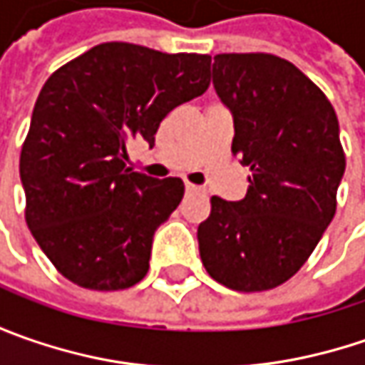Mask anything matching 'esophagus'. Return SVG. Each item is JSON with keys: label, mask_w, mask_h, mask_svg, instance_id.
<instances>
[{"label": "esophagus", "mask_w": 365, "mask_h": 365, "mask_svg": "<svg viewBox=\"0 0 365 365\" xmlns=\"http://www.w3.org/2000/svg\"><path fill=\"white\" fill-rule=\"evenodd\" d=\"M185 189H187V192H197V190H201V189H199V187L190 185V182H187V185H185Z\"/></svg>", "instance_id": "34e87169"}]
</instances>
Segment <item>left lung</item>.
I'll use <instances>...</instances> for the list:
<instances>
[{"label": "left lung", "mask_w": 365, "mask_h": 365, "mask_svg": "<svg viewBox=\"0 0 365 365\" xmlns=\"http://www.w3.org/2000/svg\"><path fill=\"white\" fill-rule=\"evenodd\" d=\"M213 85L232 109L233 156L252 176L242 201L211 197L201 259L223 287L270 290L301 270L335 215L339 121L325 93L274 54H217Z\"/></svg>", "instance_id": "left-lung-1"}]
</instances>
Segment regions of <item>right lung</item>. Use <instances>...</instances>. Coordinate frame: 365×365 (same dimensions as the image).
<instances>
[{"label":"right lung","mask_w":365,"mask_h":365,"mask_svg":"<svg viewBox=\"0 0 365 365\" xmlns=\"http://www.w3.org/2000/svg\"><path fill=\"white\" fill-rule=\"evenodd\" d=\"M209 66V54L106 42L44 83L20 154L26 223L71 282L123 290L146 276L185 185L135 173L128 148L154 146L160 121L207 91Z\"/></svg>","instance_id":"obj_1"}]
</instances>
